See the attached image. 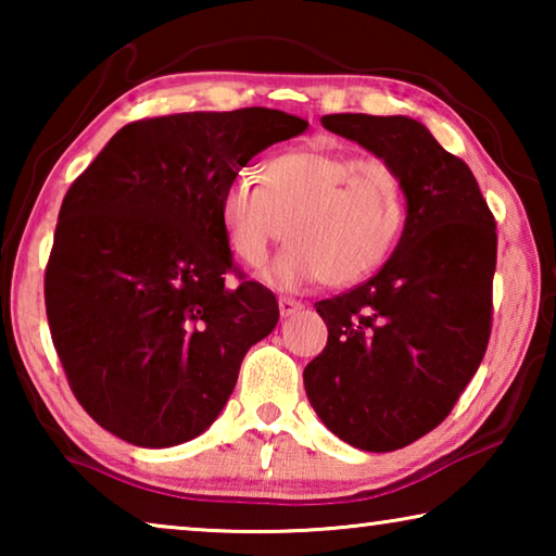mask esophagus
<instances>
[{"label":"esophagus","instance_id":"esophagus-1","mask_svg":"<svg viewBox=\"0 0 556 556\" xmlns=\"http://www.w3.org/2000/svg\"><path fill=\"white\" fill-rule=\"evenodd\" d=\"M301 308H304V304H301V301H296V299H289V296H281L279 299V314H281V318L294 316L296 312H301Z\"/></svg>","mask_w":556,"mask_h":556}]
</instances>
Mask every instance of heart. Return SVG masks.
Listing matches in <instances>:
<instances>
[{"instance_id": "obj_1", "label": "heart", "mask_w": 556, "mask_h": 556, "mask_svg": "<svg viewBox=\"0 0 556 556\" xmlns=\"http://www.w3.org/2000/svg\"><path fill=\"white\" fill-rule=\"evenodd\" d=\"M220 223L232 255L248 267L265 265L287 228L289 248L265 277L275 289L353 287L397 244L404 191L384 159L301 147L271 159L262 186L252 174L235 176L223 191Z\"/></svg>"}]
</instances>
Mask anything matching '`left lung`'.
<instances>
[{"label": "left lung", "instance_id": "obj_1", "mask_svg": "<svg viewBox=\"0 0 556 556\" xmlns=\"http://www.w3.org/2000/svg\"><path fill=\"white\" fill-rule=\"evenodd\" d=\"M321 125L384 159L407 203L378 275L316 304L328 343L304 370L318 419L345 444L384 454L439 427L483 361L495 220L470 168L421 122L345 112Z\"/></svg>", "mask_w": 556, "mask_h": 556}]
</instances>
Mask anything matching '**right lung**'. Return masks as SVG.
<instances>
[{
    "label": "right lung",
    "instance_id": "add662e5",
    "mask_svg": "<svg viewBox=\"0 0 556 556\" xmlns=\"http://www.w3.org/2000/svg\"><path fill=\"white\" fill-rule=\"evenodd\" d=\"M281 110L131 122L65 193L46 267V316L75 400L110 434L166 448L203 434L277 299L225 285L220 199L267 147L301 135Z\"/></svg>",
    "mask_w": 556,
    "mask_h": 556
}]
</instances>
